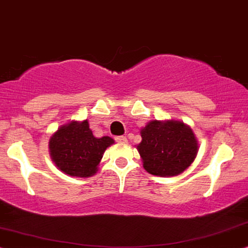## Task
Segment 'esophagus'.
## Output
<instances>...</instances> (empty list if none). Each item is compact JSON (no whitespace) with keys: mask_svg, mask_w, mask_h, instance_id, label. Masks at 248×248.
<instances>
[{"mask_svg":"<svg viewBox=\"0 0 248 248\" xmlns=\"http://www.w3.org/2000/svg\"><path fill=\"white\" fill-rule=\"evenodd\" d=\"M116 141L117 142H119V143H126L127 142V139H126V137H116Z\"/></svg>","mask_w":248,"mask_h":248,"instance_id":"34e87169","label":"esophagus"}]
</instances>
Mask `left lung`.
<instances>
[{
  "label": "left lung",
  "instance_id": "left-lung-1",
  "mask_svg": "<svg viewBox=\"0 0 248 248\" xmlns=\"http://www.w3.org/2000/svg\"><path fill=\"white\" fill-rule=\"evenodd\" d=\"M137 146L143 168L155 176H177L187 169L198 154L193 131L179 121H152L140 131Z\"/></svg>",
  "mask_w": 248,
  "mask_h": 248
}]
</instances>
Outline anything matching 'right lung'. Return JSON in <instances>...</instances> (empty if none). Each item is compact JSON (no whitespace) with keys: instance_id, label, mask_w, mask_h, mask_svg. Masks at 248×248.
<instances>
[{"instance_id":"add662e5","label":"right lung","mask_w":248,"mask_h":248,"mask_svg":"<svg viewBox=\"0 0 248 248\" xmlns=\"http://www.w3.org/2000/svg\"><path fill=\"white\" fill-rule=\"evenodd\" d=\"M110 137L95 138L87 121L63 125L50 137L51 160L61 171L72 177L96 173L103 153L114 143Z\"/></svg>"}]
</instances>
